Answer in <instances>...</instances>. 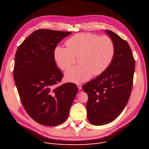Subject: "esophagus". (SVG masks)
Segmentation results:
<instances>
[{
	"label": "esophagus",
	"mask_w": 149,
	"mask_h": 149,
	"mask_svg": "<svg viewBox=\"0 0 149 149\" xmlns=\"http://www.w3.org/2000/svg\"><path fill=\"white\" fill-rule=\"evenodd\" d=\"M77 86H78V89L79 90H81V89H82V84H78Z\"/></svg>",
	"instance_id": "obj_1"
}]
</instances>
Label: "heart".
<instances>
[{"label": "heart", "instance_id": "b5f03b06", "mask_svg": "<svg viewBox=\"0 0 149 149\" xmlns=\"http://www.w3.org/2000/svg\"><path fill=\"white\" fill-rule=\"evenodd\" d=\"M67 48L57 47L54 57L57 65L66 70L73 65L75 57H79V65L71 68L65 73L69 82L86 81L92 75L97 76L106 71L113 59L114 43L108 36L92 33H81L72 36L66 42Z\"/></svg>", "mask_w": 149, "mask_h": 149}]
</instances>
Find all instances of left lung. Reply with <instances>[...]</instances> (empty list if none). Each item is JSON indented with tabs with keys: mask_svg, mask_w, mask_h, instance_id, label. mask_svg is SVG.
Returning a JSON list of instances; mask_svg holds the SVG:
<instances>
[{
	"mask_svg": "<svg viewBox=\"0 0 149 149\" xmlns=\"http://www.w3.org/2000/svg\"><path fill=\"white\" fill-rule=\"evenodd\" d=\"M104 31L115 45L113 59L106 71L82 87L88 96V119L94 125L109 124L123 112L131 93L135 70L128 43L113 31Z\"/></svg>",
	"mask_w": 149,
	"mask_h": 149,
	"instance_id": "obj_1",
	"label": "left lung"
}]
</instances>
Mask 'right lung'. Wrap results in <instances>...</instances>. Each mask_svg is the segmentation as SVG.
Listing matches in <instances>:
<instances>
[{"label": "right lung", "instance_id": "add662e5", "mask_svg": "<svg viewBox=\"0 0 149 149\" xmlns=\"http://www.w3.org/2000/svg\"><path fill=\"white\" fill-rule=\"evenodd\" d=\"M71 32L40 29L26 38L15 56L13 78L28 114L47 126L62 124L78 92L75 84L58 86L63 74L54 57L57 44Z\"/></svg>", "mask_w": 149, "mask_h": 149}]
</instances>
